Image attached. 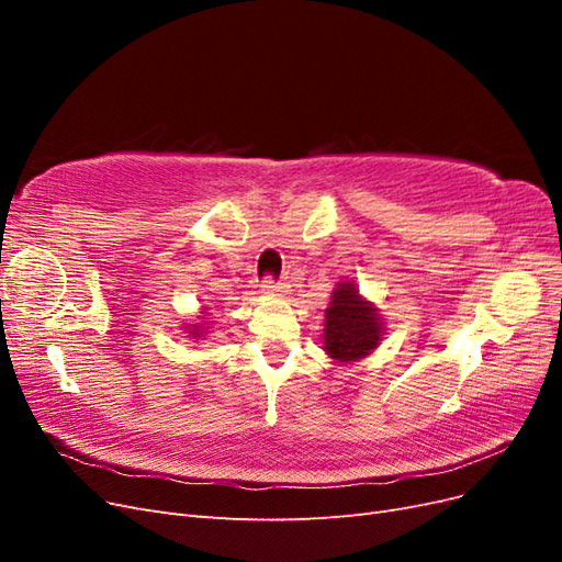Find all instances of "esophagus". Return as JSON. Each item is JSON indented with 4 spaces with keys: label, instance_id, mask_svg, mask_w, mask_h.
Listing matches in <instances>:
<instances>
[{
    "label": "esophagus",
    "instance_id": "obj_1",
    "mask_svg": "<svg viewBox=\"0 0 562 562\" xmlns=\"http://www.w3.org/2000/svg\"><path fill=\"white\" fill-rule=\"evenodd\" d=\"M262 293H267V295H288V293H291V283L265 279L262 281Z\"/></svg>",
    "mask_w": 562,
    "mask_h": 562
}]
</instances>
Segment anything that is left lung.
Returning <instances> with one entry per match:
<instances>
[{"label": "left lung", "instance_id": "obj_1", "mask_svg": "<svg viewBox=\"0 0 562 562\" xmlns=\"http://www.w3.org/2000/svg\"><path fill=\"white\" fill-rule=\"evenodd\" d=\"M384 326L375 304L359 295L353 281L337 283L326 310L323 326V349L337 363L366 359L382 342Z\"/></svg>", "mask_w": 562, "mask_h": 562}]
</instances>
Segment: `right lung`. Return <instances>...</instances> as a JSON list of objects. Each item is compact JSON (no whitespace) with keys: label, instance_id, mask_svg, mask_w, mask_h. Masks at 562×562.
Listing matches in <instances>:
<instances>
[{"label":"right lung","instance_id":"obj_1","mask_svg":"<svg viewBox=\"0 0 562 562\" xmlns=\"http://www.w3.org/2000/svg\"><path fill=\"white\" fill-rule=\"evenodd\" d=\"M190 335H192V337H203V328H201V326H192Z\"/></svg>","mask_w":562,"mask_h":562}]
</instances>
